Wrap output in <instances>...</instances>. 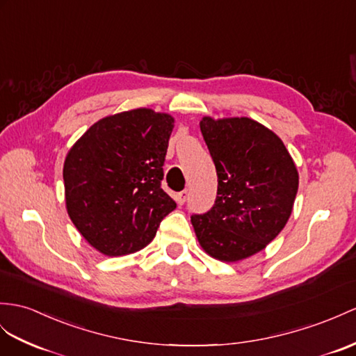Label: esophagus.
<instances>
[{
    "label": "esophagus",
    "mask_w": 356,
    "mask_h": 356,
    "mask_svg": "<svg viewBox=\"0 0 356 356\" xmlns=\"http://www.w3.org/2000/svg\"><path fill=\"white\" fill-rule=\"evenodd\" d=\"M187 196H188V192H187V190H184V192H181V193L175 195V201H177L179 205H183V204L187 201Z\"/></svg>",
    "instance_id": "esophagus-1"
}]
</instances>
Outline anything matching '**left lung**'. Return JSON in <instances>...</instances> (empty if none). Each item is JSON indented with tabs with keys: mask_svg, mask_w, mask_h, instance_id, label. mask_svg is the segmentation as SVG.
I'll use <instances>...</instances> for the list:
<instances>
[{
	"mask_svg": "<svg viewBox=\"0 0 356 356\" xmlns=\"http://www.w3.org/2000/svg\"><path fill=\"white\" fill-rule=\"evenodd\" d=\"M201 133L218 172L210 211L193 214L199 245L236 263L263 250L287 223L299 187L281 138L249 118H202Z\"/></svg>",
	"mask_w": 356,
	"mask_h": 356,
	"instance_id": "left-lung-1",
	"label": "left lung"
}]
</instances>
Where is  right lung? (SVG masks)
<instances>
[{
	"label": "right lung",
	"mask_w": 356,
	"mask_h": 356,
	"mask_svg": "<svg viewBox=\"0 0 356 356\" xmlns=\"http://www.w3.org/2000/svg\"><path fill=\"white\" fill-rule=\"evenodd\" d=\"M173 118L136 108L93 124L67 152L66 210L101 254L120 257L148 246L177 208L161 188Z\"/></svg>",
	"instance_id": "right-lung-1"
}]
</instances>
